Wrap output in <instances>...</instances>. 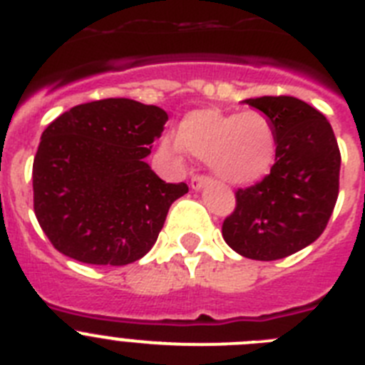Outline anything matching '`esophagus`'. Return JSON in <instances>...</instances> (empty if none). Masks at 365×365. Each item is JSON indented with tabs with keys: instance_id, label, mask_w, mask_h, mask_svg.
<instances>
[{
	"instance_id": "1",
	"label": "esophagus",
	"mask_w": 365,
	"mask_h": 365,
	"mask_svg": "<svg viewBox=\"0 0 365 365\" xmlns=\"http://www.w3.org/2000/svg\"><path fill=\"white\" fill-rule=\"evenodd\" d=\"M208 182H210V179H208V177H205V175H193L192 177V182H190V185H192L193 190H201V188H205V186L208 185Z\"/></svg>"
}]
</instances>
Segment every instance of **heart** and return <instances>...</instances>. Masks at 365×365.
<instances>
[{"instance_id":"heart-1","label":"heart","mask_w":365,"mask_h":365,"mask_svg":"<svg viewBox=\"0 0 365 365\" xmlns=\"http://www.w3.org/2000/svg\"><path fill=\"white\" fill-rule=\"evenodd\" d=\"M166 155L182 150L208 163L225 182L254 185L272 170L278 135L265 113H227L206 108L188 113L179 125V138H163Z\"/></svg>"}]
</instances>
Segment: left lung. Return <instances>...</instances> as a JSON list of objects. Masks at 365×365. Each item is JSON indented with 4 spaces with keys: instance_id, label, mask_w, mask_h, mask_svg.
I'll return each mask as SVG.
<instances>
[{
    "instance_id": "1",
    "label": "left lung",
    "mask_w": 365,
    "mask_h": 365,
    "mask_svg": "<svg viewBox=\"0 0 365 365\" xmlns=\"http://www.w3.org/2000/svg\"><path fill=\"white\" fill-rule=\"evenodd\" d=\"M245 104L272 120L278 151L265 179L235 192L222 237L248 259H282L314 243L327 227L338 199L340 150L327 118L303 100L259 96Z\"/></svg>"
}]
</instances>
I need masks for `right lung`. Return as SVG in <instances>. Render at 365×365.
Returning <instances> with one entry per match:
<instances>
[{
  "mask_svg": "<svg viewBox=\"0 0 365 365\" xmlns=\"http://www.w3.org/2000/svg\"><path fill=\"white\" fill-rule=\"evenodd\" d=\"M168 113L130 98L71 108L41 133L34 214L53 247L89 265L122 267L150 252L168 210L188 193L144 163Z\"/></svg>",
  "mask_w": 365,
  "mask_h": 365,
  "instance_id": "1",
  "label": "right lung"
}]
</instances>
